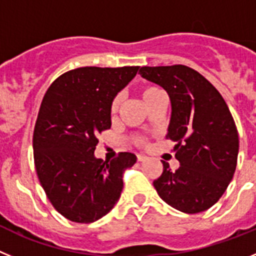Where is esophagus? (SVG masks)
Masks as SVG:
<instances>
[{"instance_id": "1", "label": "esophagus", "mask_w": 256, "mask_h": 256, "mask_svg": "<svg viewBox=\"0 0 256 256\" xmlns=\"http://www.w3.org/2000/svg\"><path fill=\"white\" fill-rule=\"evenodd\" d=\"M136 158H138V162H145V160H148L145 156H138Z\"/></svg>"}]
</instances>
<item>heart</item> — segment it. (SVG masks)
<instances>
[{
  "label": "heart",
  "instance_id": "heart-1",
  "mask_svg": "<svg viewBox=\"0 0 256 256\" xmlns=\"http://www.w3.org/2000/svg\"><path fill=\"white\" fill-rule=\"evenodd\" d=\"M160 93H163V92L160 90V88L153 86V85H145V86H142V88L140 89V96H142V102H144L145 104H148L153 98H156V96ZM120 107H121V96H117L114 98V100L111 102V107H110V114H111L112 117H114L118 114ZM134 140H135V142H138V144H145V139H142V138H135Z\"/></svg>",
  "mask_w": 256,
  "mask_h": 256
}]
</instances>
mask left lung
<instances>
[{
	"label": "left lung",
	"instance_id": "obj_1",
	"mask_svg": "<svg viewBox=\"0 0 256 256\" xmlns=\"http://www.w3.org/2000/svg\"><path fill=\"white\" fill-rule=\"evenodd\" d=\"M139 74L170 96L167 138L177 142L180 167L171 171L162 162L163 172L154 180V188L177 210H206L222 196L237 166L238 132L228 106L202 74L188 66H144Z\"/></svg>",
	"mask_w": 256,
	"mask_h": 256
}]
</instances>
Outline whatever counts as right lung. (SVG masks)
Here are the masks:
<instances>
[{
  "instance_id": "add662e5",
  "label": "right lung",
  "mask_w": 256,
  "mask_h": 256,
  "mask_svg": "<svg viewBox=\"0 0 256 256\" xmlns=\"http://www.w3.org/2000/svg\"><path fill=\"white\" fill-rule=\"evenodd\" d=\"M139 66L71 70L57 78L43 96L33 134L39 182L60 214L92 223L120 199L122 174L136 156L96 158L98 135L111 128V102L136 75Z\"/></svg>"
}]
</instances>
